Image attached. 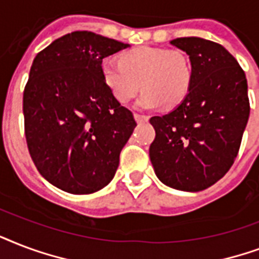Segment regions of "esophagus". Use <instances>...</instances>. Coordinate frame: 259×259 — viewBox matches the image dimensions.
I'll return each mask as SVG.
<instances>
[{
  "instance_id": "34e87169",
  "label": "esophagus",
  "mask_w": 259,
  "mask_h": 259,
  "mask_svg": "<svg viewBox=\"0 0 259 259\" xmlns=\"http://www.w3.org/2000/svg\"><path fill=\"white\" fill-rule=\"evenodd\" d=\"M135 120L138 123H143V121H147L148 117L146 115H140V113H135Z\"/></svg>"
}]
</instances>
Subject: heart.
<instances>
[{"instance_id":"heart-1","label":"heart","mask_w":259,"mask_h":259,"mask_svg":"<svg viewBox=\"0 0 259 259\" xmlns=\"http://www.w3.org/2000/svg\"><path fill=\"white\" fill-rule=\"evenodd\" d=\"M118 62L101 63L102 81L119 102H130L140 88L144 90L138 107L152 109L176 108L189 94L193 67L189 58L178 50L142 46L120 55Z\"/></svg>"}]
</instances>
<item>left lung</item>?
<instances>
[{
  "label": "left lung",
  "mask_w": 259,
  "mask_h": 259,
  "mask_svg": "<svg viewBox=\"0 0 259 259\" xmlns=\"http://www.w3.org/2000/svg\"><path fill=\"white\" fill-rule=\"evenodd\" d=\"M170 43L189 55L193 81L174 111L150 119V159L165 185L198 192L219 181L238 155L250 115L247 81L219 43L194 36Z\"/></svg>",
  "instance_id": "left-lung-1"
}]
</instances>
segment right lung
I'll return each instance as SVG.
<instances>
[{"label": "right lung", "mask_w": 259, "mask_h": 259, "mask_svg": "<svg viewBox=\"0 0 259 259\" xmlns=\"http://www.w3.org/2000/svg\"><path fill=\"white\" fill-rule=\"evenodd\" d=\"M127 47L75 31L33 59L23 97L28 151L39 173L67 193L89 194L108 185L136 127L100 71L104 58Z\"/></svg>", "instance_id": "1"}]
</instances>
